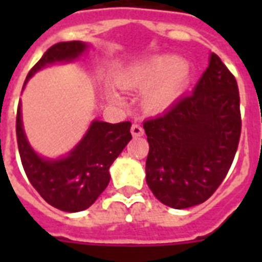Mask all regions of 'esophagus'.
I'll use <instances>...</instances> for the list:
<instances>
[{"label":"esophagus","instance_id":"34e87169","mask_svg":"<svg viewBox=\"0 0 262 262\" xmlns=\"http://www.w3.org/2000/svg\"><path fill=\"white\" fill-rule=\"evenodd\" d=\"M130 132L132 135H133V137H140V136L144 135V129L141 127V125H139V123H133Z\"/></svg>","mask_w":262,"mask_h":262}]
</instances>
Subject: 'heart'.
I'll list each match as a JSON object with an SVG mask.
<instances>
[{"label": "heart", "mask_w": 262, "mask_h": 262, "mask_svg": "<svg viewBox=\"0 0 262 262\" xmlns=\"http://www.w3.org/2000/svg\"><path fill=\"white\" fill-rule=\"evenodd\" d=\"M190 75V69L178 57L163 55L143 65L123 72L119 81L129 90H145L143 102L148 110L167 108L182 94ZM111 98L118 100L117 92L111 91Z\"/></svg>", "instance_id": "heart-1"}]
</instances>
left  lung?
Masks as SVG:
<instances>
[{"label":"left lung","instance_id":"8db88e82","mask_svg":"<svg viewBox=\"0 0 262 262\" xmlns=\"http://www.w3.org/2000/svg\"><path fill=\"white\" fill-rule=\"evenodd\" d=\"M241 125L236 80L212 53L191 94L143 123L145 179L156 199L175 209L207 201L231 167Z\"/></svg>","mask_w":262,"mask_h":262}]
</instances>
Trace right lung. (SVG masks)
<instances>
[{
    "label": "right lung",
    "instance_id": "1",
    "mask_svg": "<svg viewBox=\"0 0 262 262\" xmlns=\"http://www.w3.org/2000/svg\"><path fill=\"white\" fill-rule=\"evenodd\" d=\"M87 49V43L80 40L59 42L51 46L30 71L24 87L38 71L53 63L75 61ZM130 126L129 121L108 123L94 119L83 139L67 156L49 159L38 155L28 143L18 104L16 117L18 154L31 185L46 203L61 211L87 209L110 182L108 170L132 140Z\"/></svg>",
    "mask_w": 262,
    "mask_h": 262
}]
</instances>
